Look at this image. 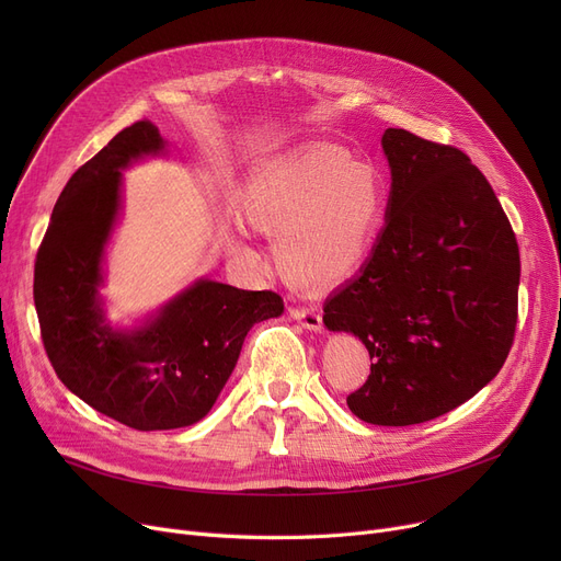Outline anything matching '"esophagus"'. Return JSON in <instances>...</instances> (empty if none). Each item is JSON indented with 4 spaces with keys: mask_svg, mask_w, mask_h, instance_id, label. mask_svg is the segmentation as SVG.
Listing matches in <instances>:
<instances>
[{
    "mask_svg": "<svg viewBox=\"0 0 561 561\" xmlns=\"http://www.w3.org/2000/svg\"><path fill=\"white\" fill-rule=\"evenodd\" d=\"M290 318L298 320L302 328L311 330V332H320L322 330V316L316 307H290Z\"/></svg>",
    "mask_w": 561,
    "mask_h": 561,
    "instance_id": "obj_1",
    "label": "esophagus"
}]
</instances>
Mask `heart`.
Masks as SVG:
<instances>
[{"label":"heart","instance_id":"b5f03b06","mask_svg":"<svg viewBox=\"0 0 561 561\" xmlns=\"http://www.w3.org/2000/svg\"><path fill=\"white\" fill-rule=\"evenodd\" d=\"M381 172L336 150H311L259 176L243 197L250 225L275 239L282 271L296 282L330 286L355 275L387 222ZM231 252L259 268L261 256L239 236Z\"/></svg>","mask_w":561,"mask_h":561}]
</instances>
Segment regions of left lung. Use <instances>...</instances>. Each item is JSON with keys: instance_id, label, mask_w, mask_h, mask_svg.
I'll use <instances>...</instances> for the list:
<instances>
[{"instance_id": "left-lung-1", "label": "left lung", "mask_w": 561, "mask_h": 561, "mask_svg": "<svg viewBox=\"0 0 561 561\" xmlns=\"http://www.w3.org/2000/svg\"><path fill=\"white\" fill-rule=\"evenodd\" d=\"M387 225L359 277L325 302L332 332L359 336L366 385L347 396L373 425L448 414L503 368L518 320L516 233L486 176L453 145L387 129Z\"/></svg>"}]
</instances>
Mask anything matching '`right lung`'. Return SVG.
Listing matches in <instances>:
<instances>
[{
  "instance_id": "add662e5",
  "label": "right lung",
  "mask_w": 561,
  "mask_h": 561,
  "mask_svg": "<svg viewBox=\"0 0 561 561\" xmlns=\"http://www.w3.org/2000/svg\"><path fill=\"white\" fill-rule=\"evenodd\" d=\"M161 147L159 129L138 121L85 161L54 206L34 271L41 336L58 379L100 414L140 432L186 427L209 414L254 322L284 311L273 290L202 279L142 330L104 325L100 261L121 168Z\"/></svg>"
}]
</instances>
